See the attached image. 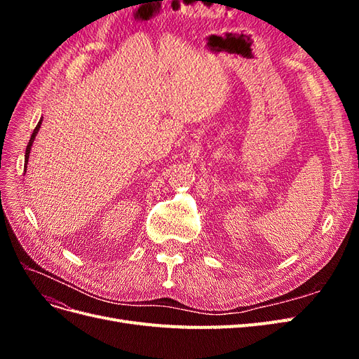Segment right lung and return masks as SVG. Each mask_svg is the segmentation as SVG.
Returning a JSON list of instances; mask_svg holds the SVG:
<instances>
[{
    "mask_svg": "<svg viewBox=\"0 0 359 359\" xmlns=\"http://www.w3.org/2000/svg\"><path fill=\"white\" fill-rule=\"evenodd\" d=\"M40 126H41V119L39 121V124L36 126V128H34V132H32V135H31V139H29V142H28V145H27V149H25V169H27V163H28V158H29V151H31V147H32V142H34V139H36V135L39 133V128H40Z\"/></svg>",
    "mask_w": 359,
    "mask_h": 359,
    "instance_id": "right-lung-1",
    "label": "right lung"
}]
</instances>
